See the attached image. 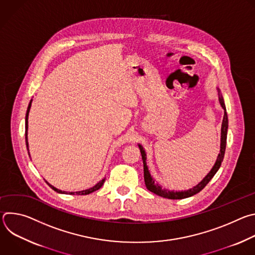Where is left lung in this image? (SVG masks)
<instances>
[{"label": "left lung", "instance_id": "left-lung-1", "mask_svg": "<svg viewBox=\"0 0 255 255\" xmlns=\"http://www.w3.org/2000/svg\"><path fill=\"white\" fill-rule=\"evenodd\" d=\"M218 95H219V102L222 106V108L224 109V117H223V122H222V128H221V145H220V153L217 157L216 163L213 166V168L211 169V171L207 174V176L201 181V183L196 186L195 188L185 191V192H170L168 190H164L161 189L160 186H158L157 184L154 183V180L152 179L147 165H146V154H145V151L143 149V147L139 144V148H140V152H141V156H142V160H143V168H144V181H145V186H146L147 190L150 191L151 193L160 196L162 198H167V199H172V200H178V199H185V198H189L192 197L198 193H200L207 185L209 181L213 178V176L216 174V172L218 171V169L220 168L221 163L223 161L224 158V154H225V149H226V140H227V130H228V118H227V113H226V108H225V104H224V100L222 95L220 94V91L218 90Z\"/></svg>", "mask_w": 255, "mask_h": 255}]
</instances>
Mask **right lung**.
<instances>
[{"instance_id": "right-lung-1", "label": "right lung", "mask_w": 255, "mask_h": 255, "mask_svg": "<svg viewBox=\"0 0 255 255\" xmlns=\"http://www.w3.org/2000/svg\"><path fill=\"white\" fill-rule=\"evenodd\" d=\"M30 107H31V102H30V104H29V106H28V109H27V113H26V118H25V139H26V144H27V146H28V142H27V129H28V114H29V111H30ZM105 179L106 178H104V179H102L101 181H99V183L95 186V187H93V188H91V189H89V190H86V191H82V192H76V193H69L70 195H75V194H77V195H89V194H91V193H93V192H95V191H97V190H99L103 185H104V183H105ZM48 186L52 189V190H54L55 192H57V193H60V194H64L65 192H62V191H60V190H57L56 188H54V187H52L51 185H49L48 184Z\"/></svg>"}]
</instances>
